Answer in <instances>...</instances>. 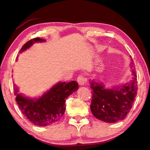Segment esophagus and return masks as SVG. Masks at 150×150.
<instances>
[{"label":"esophagus","instance_id":"34e87169","mask_svg":"<svg viewBox=\"0 0 150 150\" xmlns=\"http://www.w3.org/2000/svg\"><path fill=\"white\" fill-rule=\"evenodd\" d=\"M77 81L80 86H84L86 82V80L84 77L82 76V75H80V76L77 77Z\"/></svg>","mask_w":150,"mask_h":150}]
</instances>
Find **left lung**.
I'll return each instance as SVG.
<instances>
[{
	"instance_id": "left-lung-1",
	"label": "left lung",
	"mask_w": 150,
	"mask_h": 150,
	"mask_svg": "<svg viewBox=\"0 0 150 150\" xmlns=\"http://www.w3.org/2000/svg\"><path fill=\"white\" fill-rule=\"evenodd\" d=\"M130 67L132 69L131 80L122 85L112 86L111 89L106 88L103 82L89 80L92 93L90 107L96 118L108 123H115L127 117L132 108L138 91L137 76L132 59Z\"/></svg>"
}]
</instances>
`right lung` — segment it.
<instances>
[{"mask_svg": "<svg viewBox=\"0 0 150 150\" xmlns=\"http://www.w3.org/2000/svg\"><path fill=\"white\" fill-rule=\"evenodd\" d=\"M45 41L40 38L30 40L23 45L19 53L26 51L34 43ZM78 88L76 81L59 82L38 98H32L19 93L17 87H14V95L21 113L35 125L46 127L61 120L66 110V98Z\"/></svg>", "mask_w": 150, "mask_h": 150, "instance_id": "obj_1", "label": "right lung"}]
</instances>
